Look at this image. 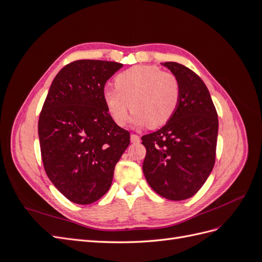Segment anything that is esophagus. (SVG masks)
<instances>
[{"label": "esophagus", "mask_w": 262, "mask_h": 262, "mask_svg": "<svg viewBox=\"0 0 262 262\" xmlns=\"http://www.w3.org/2000/svg\"><path fill=\"white\" fill-rule=\"evenodd\" d=\"M130 139L132 143H138V142H140V137L137 136V134H131Z\"/></svg>", "instance_id": "esophagus-1"}]
</instances>
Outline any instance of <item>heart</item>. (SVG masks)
Wrapping results in <instances>:
<instances>
[{"instance_id": "obj_1", "label": "heart", "mask_w": 262, "mask_h": 262, "mask_svg": "<svg viewBox=\"0 0 262 262\" xmlns=\"http://www.w3.org/2000/svg\"><path fill=\"white\" fill-rule=\"evenodd\" d=\"M116 89L104 92V100L113 120L123 126L134 113L133 123L160 128L175 115L180 86L175 75L156 66H136L118 74Z\"/></svg>"}]
</instances>
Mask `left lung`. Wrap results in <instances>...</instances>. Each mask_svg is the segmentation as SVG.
<instances>
[{"label":"left lung","mask_w":262,"mask_h":262,"mask_svg":"<svg viewBox=\"0 0 262 262\" xmlns=\"http://www.w3.org/2000/svg\"><path fill=\"white\" fill-rule=\"evenodd\" d=\"M180 86L175 115L162 129L142 137L143 172L156 193L172 201L194 195L215 163L219 119L208 87L191 70L165 62Z\"/></svg>","instance_id":"8db88e82"}]
</instances>
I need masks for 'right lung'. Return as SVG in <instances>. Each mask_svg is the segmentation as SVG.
Returning a JSON list of instances; mask_svg holds the SVG:
<instances>
[{
  "label": "right lung",
  "instance_id": "obj_1",
  "mask_svg": "<svg viewBox=\"0 0 262 262\" xmlns=\"http://www.w3.org/2000/svg\"><path fill=\"white\" fill-rule=\"evenodd\" d=\"M121 68L101 60L69 63L52 81L39 116L45 170L74 203L91 204L108 191L130 144L129 131L117 125L104 100L106 82Z\"/></svg>",
  "mask_w": 262,
  "mask_h": 262
}]
</instances>
